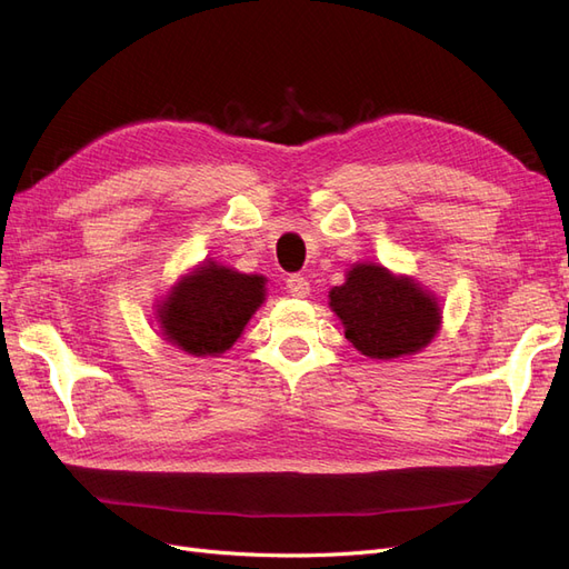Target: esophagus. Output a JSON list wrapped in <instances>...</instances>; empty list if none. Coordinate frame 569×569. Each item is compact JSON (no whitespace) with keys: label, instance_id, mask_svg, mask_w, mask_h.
<instances>
[{"label":"esophagus","instance_id":"34e87169","mask_svg":"<svg viewBox=\"0 0 569 569\" xmlns=\"http://www.w3.org/2000/svg\"><path fill=\"white\" fill-rule=\"evenodd\" d=\"M287 291L291 297L306 299L308 291H311V284H308V280L301 278V274H291V278H287Z\"/></svg>","mask_w":569,"mask_h":569}]
</instances>
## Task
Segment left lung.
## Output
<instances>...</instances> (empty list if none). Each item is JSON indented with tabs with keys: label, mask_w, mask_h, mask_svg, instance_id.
Segmentation results:
<instances>
[{
	"label": "left lung",
	"mask_w": 569,
	"mask_h": 569,
	"mask_svg": "<svg viewBox=\"0 0 569 569\" xmlns=\"http://www.w3.org/2000/svg\"><path fill=\"white\" fill-rule=\"evenodd\" d=\"M330 308L353 347L377 360L418 353L441 327L432 291L377 263H356L330 291Z\"/></svg>",
	"instance_id": "obj_1"
}]
</instances>
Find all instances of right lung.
Segmentation results:
<instances>
[{
	"instance_id": "add662e5",
	"label": "right lung",
	"mask_w": 569,
	"mask_h": 569,
	"mask_svg": "<svg viewBox=\"0 0 569 569\" xmlns=\"http://www.w3.org/2000/svg\"><path fill=\"white\" fill-rule=\"evenodd\" d=\"M263 301V274H244L209 261L166 295L157 311L161 335L192 356H218L242 337Z\"/></svg>"
}]
</instances>
